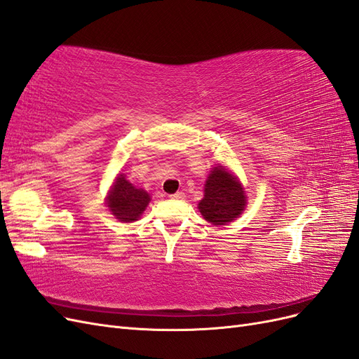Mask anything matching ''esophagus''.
<instances>
[{"label": "esophagus", "instance_id": "34e87169", "mask_svg": "<svg viewBox=\"0 0 359 359\" xmlns=\"http://www.w3.org/2000/svg\"><path fill=\"white\" fill-rule=\"evenodd\" d=\"M170 198L175 199V201H184V199H186V194H184L182 191H177V193L170 194Z\"/></svg>", "mask_w": 359, "mask_h": 359}]
</instances>
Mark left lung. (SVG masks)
<instances>
[{
  "label": "left lung",
  "mask_w": 359,
  "mask_h": 359,
  "mask_svg": "<svg viewBox=\"0 0 359 359\" xmlns=\"http://www.w3.org/2000/svg\"><path fill=\"white\" fill-rule=\"evenodd\" d=\"M245 206V194L241 184L223 166H217L205 184L199 211L212 224H224L241 215Z\"/></svg>",
  "instance_id": "obj_1"
}]
</instances>
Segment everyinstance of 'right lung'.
<instances>
[{
	"instance_id": "obj_1",
	"label": "right lung",
	"mask_w": 359,
	"mask_h": 359,
	"mask_svg": "<svg viewBox=\"0 0 359 359\" xmlns=\"http://www.w3.org/2000/svg\"><path fill=\"white\" fill-rule=\"evenodd\" d=\"M148 202L149 194L142 189H136L123 173L116 178L107 198V206L112 214L126 223L137 220L145 211Z\"/></svg>"
}]
</instances>
